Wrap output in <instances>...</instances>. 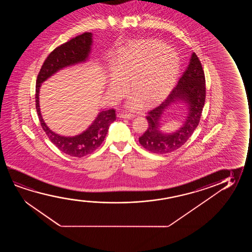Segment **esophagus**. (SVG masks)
<instances>
[{
  "instance_id": "1",
  "label": "esophagus",
  "mask_w": 252,
  "mask_h": 252,
  "mask_svg": "<svg viewBox=\"0 0 252 252\" xmlns=\"http://www.w3.org/2000/svg\"><path fill=\"white\" fill-rule=\"evenodd\" d=\"M118 117L121 118V119H127V120H131L134 118V115L131 114H126V113H120L118 114Z\"/></svg>"
}]
</instances>
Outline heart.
Returning a JSON list of instances; mask_svg holds the SVG:
<instances>
[{
  "label": "heart",
  "instance_id": "heart-1",
  "mask_svg": "<svg viewBox=\"0 0 252 252\" xmlns=\"http://www.w3.org/2000/svg\"><path fill=\"white\" fill-rule=\"evenodd\" d=\"M179 58L165 45L155 40L138 41L122 49L107 80V91L119 98L129 82L133 92L128 107L152 102L163 96L171 88L179 71Z\"/></svg>",
  "mask_w": 252,
  "mask_h": 252
}]
</instances>
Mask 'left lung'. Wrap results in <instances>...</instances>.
<instances>
[{
    "label": "left lung",
    "instance_id": "left-lung-1",
    "mask_svg": "<svg viewBox=\"0 0 252 252\" xmlns=\"http://www.w3.org/2000/svg\"><path fill=\"white\" fill-rule=\"evenodd\" d=\"M205 74L200 61L193 52L189 63L176 86L159 106L150 111L146 119L148 129L139 137L140 145L149 152L166 154L183 146L196 129L206 99ZM185 103L187 115L182 126L172 133L161 131L162 115L171 104Z\"/></svg>",
    "mask_w": 252,
    "mask_h": 252
}]
</instances>
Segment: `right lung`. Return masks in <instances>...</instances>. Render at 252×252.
Wrapping results in <instances>:
<instances>
[{
	"instance_id": "add662e5",
	"label": "right lung",
	"mask_w": 252,
	"mask_h": 252,
	"mask_svg": "<svg viewBox=\"0 0 252 252\" xmlns=\"http://www.w3.org/2000/svg\"><path fill=\"white\" fill-rule=\"evenodd\" d=\"M92 45L93 34L91 32H84L57 47L45 59L36 82V110L43 130L52 144L61 152L76 158L91 154L101 145L110 125L116 120L115 111L113 108L101 111L89 127L80 134L63 136L52 131L42 117L39 107V91L42 83L59 70L87 62L90 59Z\"/></svg>"
}]
</instances>
